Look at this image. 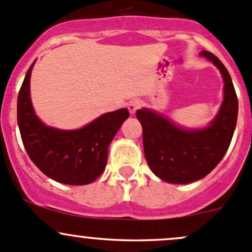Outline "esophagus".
Here are the masks:
<instances>
[{"mask_svg": "<svg viewBox=\"0 0 252 252\" xmlns=\"http://www.w3.org/2000/svg\"><path fill=\"white\" fill-rule=\"evenodd\" d=\"M140 107H141V101H140V100H137V99L131 100V101L128 104V110H129V112L131 113V115H134V113L136 112V111L139 110Z\"/></svg>", "mask_w": 252, "mask_h": 252, "instance_id": "obj_1", "label": "esophagus"}]
</instances>
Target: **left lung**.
I'll list each match as a JSON object with an SVG mask.
<instances>
[{"label": "left lung", "instance_id": "left-lung-1", "mask_svg": "<svg viewBox=\"0 0 252 252\" xmlns=\"http://www.w3.org/2000/svg\"><path fill=\"white\" fill-rule=\"evenodd\" d=\"M199 55L219 68L224 82L223 101L208 126L181 128L150 108L136 111L148 166L169 184H190L205 177L226 155L237 126L238 97L228 71L213 53L203 50Z\"/></svg>", "mask_w": 252, "mask_h": 252}]
</instances>
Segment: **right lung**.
<instances>
[{
    "instance_id": "add662e5",
    "label": "right lung",
    "mask_w": 252,
    "mask_h": 252,
    "mask_svg": "<svg viewBox=\"0 0 252 252\" xmlns=\"http://www.w3.org/2000/svg\"><path fill=\"white\" fill-rule=\"evenodd\" d=\"M33 65L26 72L18 95V126L30 159L44 175L65 185L92 184L104 171L111 141L129 117L126 108L105 113L75 130H62L42 123L30 97Z\"/></svg>"
}]
</instances>
